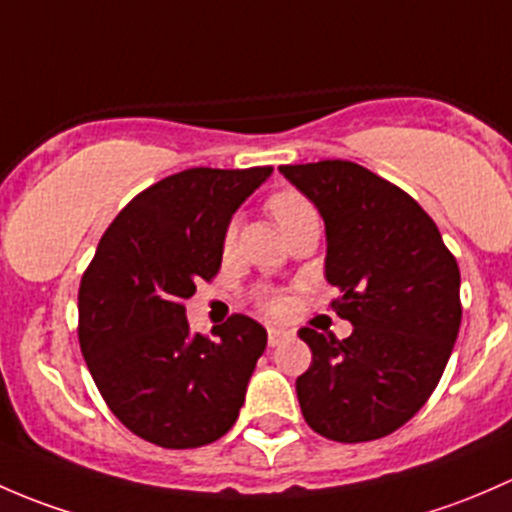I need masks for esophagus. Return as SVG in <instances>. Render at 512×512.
<instances>
[{
	"mask_svg": "<svg viewBox=\"0 0 512 512\" xmlns=\"http://www.w3.org/2000/svg\"><path fill=\"white\" fill-rule=\"evenodd\" d=\"M288 337H293V330H288V328H268V345H271V347L281 345V342L288 340Z\"/></svg>",
	"mask_w": 512,
	"mask_h": 512,
	"instance_id": "1",
	"label": "esophagus"
}]
</instances>
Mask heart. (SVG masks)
<instances>
[{"instance_id": "heart-1", "label": "heart", "mask_w": 512, "mask_h": 512, "mask_svg": "<svg viewBox=\"0 0 512 512\" xmlns=\"http://www.w3.org/2000/svg\"><path fill=\"white\" fill-rule=\"evenodd\" d=\"M308 209L310 204L298 192H281L271 199V214L276 217L278 226L288 224V221L300 217ZM231 239H234V226H229V231H226V244H231ZM261 303L268 313H281L283 310V300L278 295H263Z\"/></svg>"}]
</instances>
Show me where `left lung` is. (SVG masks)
<instances>
[{
    "mask_svg": "<svg viewBox=\"0 0 512 512\" xmlns=\"http://www.w3.org/2000/svg\"><path fill=\"white\" fill-rule=\"evenodd\" d=\"M325 224V278L340 291L345 340L300 330L313 352L295 379L313 431L342 444L382 439L431 397L461 328V273L429 214L345 160L283 165Z\"/></svg>",
    "mask_w": 512,
    "mask_h": 512,
    "instance_id": "obj_1",
    "label": "left lung"
}]
</instances>
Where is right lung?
<instances>
[{"mask_svg":"<svg viewBox=\"0 0 512 512\" xmlns=\"http://www.w3.org/2000/svg\"><path fill=\"white\" fill-rule=\"evenodd\" d=\"M273 167H192L140 192L100 239L78 291V340L98 392L133 434L197 449L239 419L266 350L246 315L192 333L184 300L221 266L236 209Z\"/></svg>","mask_w":512,"mask_h":512,"instance_id":"add662e5","label":"right lung"}]
</instances>
